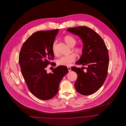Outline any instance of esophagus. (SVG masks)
Segmentation results:
<instances>
[{
	"label": "esophagus",
	"instance_id": "esophagus-1",
	"mask_svg": "<svg viewBox=\"0 0 126 126\" xmlns=\"http://www.w3.org/2000/svg\"><path fill=\"white\" fill-rule=\"evenodd\" d=\"M67 68L68 69L69 72H71V67H70L68 66V67H67Z\"/></svg>",
	"mask_w": 126,
	"mask_h": 126
}]
</instances>
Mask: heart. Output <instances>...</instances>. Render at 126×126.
Returning <instances> with one entry per match:
<instances>
[{
    "mask_svg": "<svg viewBox=\"0 0 126 126\" xmlns=\"http://www.w3.org/2000/svg\"><path fill=\"white\" fill-rule=\"evenodd\" d=\"M64 40L65 43L71 47H73L74 46L77 42L76 38L72 35H66L64 38ZM52 50L53 54L55 55L58 54V50L57 48V42L54 41L53 43L52 46ZM73 51L75 53L77 54H79L82 53L83 49L80 46L76 47L73 49ZM75 60V56L73 54H70L66 56H63L57 61V64L59 65L63 66H69L72 64V63Z\"/></svg>",
    "mask_w": 126,
    "mask_h": 126,
    "instance_id": "b5f03b06",
    "label": "heart"
}]
</instances>
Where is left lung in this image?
Here are the masks:
<instances>
[{
  "label": "left lung",
  "instance_id": "1",
  "mask_svg": "<svg viewBox=\"0 0 126 126\" xmlns=\"http://www.w3.org/2000/svg\"><path fill=\"white\" fill-rule=\"evenodd\" d=\"M67 31L79 35L84 43L83 53L76 64L87 66L84 67L87 70L85 73L83 68L71 67L78 75L75 87L81 95H92L101 87L107 77L109 64L107 47L99 34L87 26L70 28Z\"/></svg>",
  "mask_w": 126,
  "mask_h": 126
}]
</instances>
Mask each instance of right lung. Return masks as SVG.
Masks as SVG:
<instances>
[{
	"label": "right lung",
	"mask_w": 126,
	"mask_h": 126,
	"mask_svg": "<svg viewBox=\"0 0 126 126\" xmlns=\"http://www.w3.org/2000/svg\"><path fill=\"white\" fill-rule=\"evenodd\" d=\"M59 30L35 32L23 43L19 63L23 79L31 93L42 100L51 99L57 94L59 84L68 72L66 66L54 68L47 73L46 68L54 59L52 46Z\"/></svg>",
	"instance_id": "1"
}]
</instances>
